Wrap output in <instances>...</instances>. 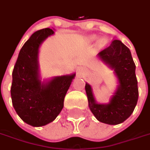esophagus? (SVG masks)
<instances>
[{
	"mask_svg": "<svg viewBox=\"0 0 150 150\" xmlns=\"http://www.w3.org/2000/svg\"><path fill=\"white\" fill-rule=\"evenodd\" d=\"M78 73H79V74H83V70L81 67H80V68H79Z\"/></svg>",
	"mask_w": 150,
	"mask_h": 150,
	"instance_id": "obj_1",
	"label": "esophagus"
}]
</instances>
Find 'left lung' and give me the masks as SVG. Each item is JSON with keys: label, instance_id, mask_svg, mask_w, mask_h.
Returning a JSON list of instances; mask_svg holds the SVG:
<instances>
[{"label": "left lung", "instance_id": "obj_1", "mask_svg": "<svg viewBox=\"0 0 150 150\" xmlns=\"http://www.w3.org/2000/svg\"><path fill=\"white\" fill-rule=\"evenodd\" d=\"M101 62L114 71L117 86L108 103H98L91 86L86 82L88 106L95 117L102 123L116 125L131 116L138 100L136 66L130 50L119 40L97 54Z\"/></svg>", "mask_w": 150, "mask_h": 150}]
</instances>
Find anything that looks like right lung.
<instances>
[{"label":"right lung","instance_id":"1","mask_svg":"<svg viewBox=\"0 0 150 150\" xmlns=\"http://www.w3.org/2000/svg\"><path fill=\"white\" fill-rule=\"evenodd\" d=\"M54 34L46 28L34 32L19 52L13 71L11 98L16 112L24 122L42 127L52 122L63 108L64 98L75 73L43 79L40 73V46Z\"/></svg>","mask_w":150,"mask_h":150}]
</instances>
